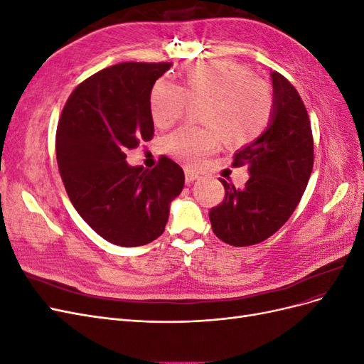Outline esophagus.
I'll return each instance as SVG.
<instances>
[{
  "instance_id": "obj_1",
  "label": "esophagus",
  "mask_w": 364,
  "mask_h": 364,
  "mask_svg": "<svg viewBox=\"0 0 364 364\" xmlns=\"http://www.w3.org/2000/svg\"><path fill=\"white\" fill-rule=\"evenodd\" d=\"M196 179H199V174L194 173L193 170L186 168V170H185V181H186V183H191V182H194Z\"/></svg>"
}]
</instances>
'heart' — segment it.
Wrapping results in <instances>:
<instances>
[{
  "mask_svg": "<svg viewBox=\"0 0 364 364\" xmlns=\"http://www.w3.org/2000/svg\"><path fill=\"white\" fill-rule=\"evenodd\" d=\"M190 100L206 103L205 129L185 126L165 141L168 155L197 167L218 147L220 138L230 147L246 146L267 127L273 112L270 87L253 79L249 68L232 60L191 65L183 86L167 79L158 80L150 92V114L159 129H168L185 115Z\"/></svg>",
  "mask_w": 364,
  "mask_h": 364,
  "instance_id": "1",
  "label": "heart"
}]
</instances>
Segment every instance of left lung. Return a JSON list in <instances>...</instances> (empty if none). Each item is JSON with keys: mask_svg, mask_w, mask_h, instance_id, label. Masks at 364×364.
Listing matches in <instances>:
<instances>
[{"mask_svg": "<svg viewBox=\"0 0 364 364\" xmlns=\"http://www.w3.org/2000/svg\"><path fill=\"white\" fill-rule=\"evenodd\" d=\"M273 112L267 129L240 149L234 167L246 165L245 188L225 179V200L209 211L214 234L230 246L261 243L287 222L306 188L314 151L310 118L294 86L273 71Z\"/></svg>", "mask_w": 364, "mask_h": 364, "instance_id": "1", "label": "left lung"}]
</instances>
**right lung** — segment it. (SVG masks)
<instances>
[{
	"mask_svg": "<svg viewBox=\"0 0 364 364\" xmlns=\"http://www.w3.org/2000/svg\"><path fill=\"white\" fill-rule=\"evenodd\" d=\"M171 63L124 62L95 73L71 92L56 134V158L77 213L109 243L136 247L156 240L183 170L162 156L132 167L126 151L153 138L150 92Z\"/></svg>",
	"mask_w": 364,
	"mask_h": 364,
	"instance_id": "add662e5",
	"label": "right lung"
}]
</instances>
